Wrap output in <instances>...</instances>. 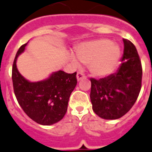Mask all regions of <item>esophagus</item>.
Wrapping results in <instances>:
<instances>
[{"mask_svg": "<svg viewBox=\"0 0 152 152\" xmlns=\"http://www.w3.org/2000/svg\"><path fill=\"white\" fill-rule=\"evenodd\" d=\"M85 77V74L82 72H77V75H76V78H77V80L80 81L82 79H83Z\"/></svg>", "mask_w": 152, "mask_h": 152, "instance_id": "34e87169", "label": "esophagus"}]
</instances>
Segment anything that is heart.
Returning a JSON list of instances; mask_svg holds the SVG:
<instances>
[{
    "label": "heart",
    "instance_id": "b5f03b06",
    "mask_svg": "<svg viewBox=\"0 0 152 152\" xmlns=\"http://www.w3.org/2000/svg\"><path fill=\"white\" fill-rule=\"evenodd\" d=\"M75 51L79 60L84 64H90V72L99 77L111 74L121 57L119 46L106 39L80 43ZM71 60L75 64L77 63L76 58L72 56Z\"/></svg>",
    "mask_w": 152,
    "mask_h": 152
}]
</instances>
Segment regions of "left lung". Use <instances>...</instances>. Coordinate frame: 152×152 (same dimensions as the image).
<instances>
[{"label": "left lung", "mask_w": 152, "mask_h": 152, "mask_svg": "<svg viewBox=\"0 0 152 152\" xmlns=\"http://www.w3.org/2000/svg\"><path fill=\"white\" fill-rule=\"evenodd\" d=\"M124 54L117 72L90 78V100L96 115L107 120L123 117L133 107L141 91L142 66L134 45L123 39Z\"/></svg>", "instance_id": "1"}]
</instances>
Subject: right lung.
<instances>
[{
    "label": "right lung",
    "mask_w": 152,
    "mask_h": 152,
    "mask_svg": "<svg viewBox=\"0 0 152 152\" xmlns=\"http://www.w3.org/2000/svg\"><path fill=\"white\" fill-rule=\"evenodd\" d=\"M22 45L12 66V82L15 96L27 115L42 125H51L66 114L68 102L77 83L76 72L66 73L59 70L40 82H29L21 76L16 66L17 58L25 50Z\"/></svg>",
    "instance_id": "right-lung-1"
}]
</instances>
